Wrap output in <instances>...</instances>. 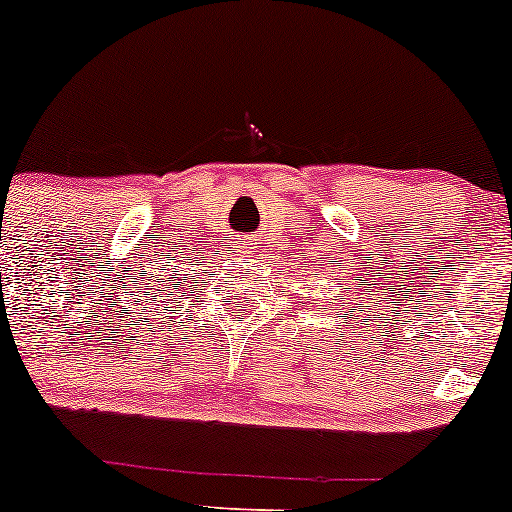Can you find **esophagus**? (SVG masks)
<instances>
[{
	"label": "esophagus",
	"mask_w": 512,
	"mask_h": 512,
	"mask_svg": "<svg viewBox=\"0 0 512 512\" xmlns=\"http://www.w3.org/2000/svg\"><path fill=\"white\" fill-rule=\"evenodd\" d=\"M252 245H255V243H252V238H243V240H238V245H235V247H238V252H243V255L247 257L250 252H255V250H252Z\"/></svg>",
	"instance_id": "1"
}]
</instances>
